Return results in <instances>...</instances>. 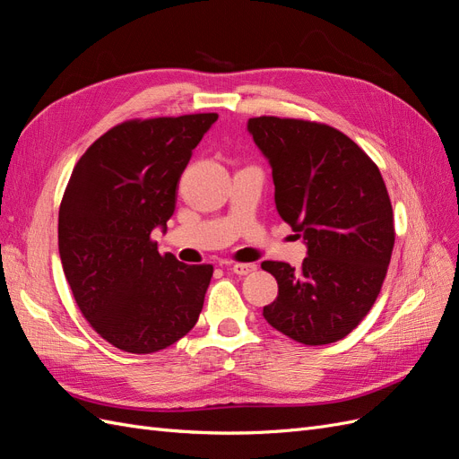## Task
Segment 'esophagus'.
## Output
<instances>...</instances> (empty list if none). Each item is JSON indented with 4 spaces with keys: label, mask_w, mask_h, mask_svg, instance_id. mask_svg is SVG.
Here are the masks:
<instances>
[{
    "label": "esophagus",
    "mask_w": 459,
    "mask_h": 459,
    "mask_svg": "<svg viewBox=\"0 0 459 459\" xmlns=\"http://www.w3.org/2000/svg\"><path fill=\"white\" fill-rule=\"evenodd\" d=\"M230 270L235 275H248V273H253L256 270V264H253V262H235V264H231Z\"/></svg>",
    "instance_id": "34e87169"
}]
</instances>
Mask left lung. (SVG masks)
I'll use <instances>...</instances> for the list:
<instances>
[{
  "label": "left lung",
  "mask_w": 459,
  "mask_h": 459,
  "mask_svg": "<svg viewBox=\"0 0 459 459\" xmlns=\"http://www.w3.org/2000/svg\"><path fill=\"white\" fill-rule=\"evenodd\" d=\"M270 160L275 208L308 256L299 270L262 262L277 281L266 322L302 344L344 339L377 300L394 247L393 204L383 176L349 135L302 118H248Z\"/></svg>",
  "instance_id": "obj_1"
}]
</instances>
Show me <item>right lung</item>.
Instances as JSON below:
<instances>
[{
  "label": "right lung",
  "instance_id": "obj_1",
  "mask_svg": "<svg viewBox=\"0 0 459 459\" xmlns=\"http://www.w3.org/2000/svg\"><path fill=\"white\" fill-rule=\"evenodd\" d=\"M216 113L134 118L105 132L76 162L59 208V255L88 324L117 349L159 352L193 329L212 264L160 255L179 178Z\"/></svg>",
  "mask_w": 459,
  "mask_h": 459
}]
</instances>
